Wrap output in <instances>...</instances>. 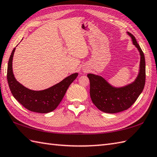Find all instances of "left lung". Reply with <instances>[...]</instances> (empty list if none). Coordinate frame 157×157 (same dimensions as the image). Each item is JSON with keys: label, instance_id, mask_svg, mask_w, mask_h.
Segmentation results:
<instances>
[{"label": "left lung", "instance_id": "left-lung-1", "mask_svg": "<svg viewBox=\"0 0 157 157\" xmlns=\"http://www.w3.org/2000/svg\"><path fill=\"white\" fill-rule=\"evenodd\" d=\"M132 39L133 44L140 55L138 74L134 82L120 87L111 85L102 76L88 73L90 94L92 102L101 111L116 113L129 109L140 95L144 88L146 79L145 57L135 37L127 32Z\"/></svg>", "mask_w": 157, "mask_h": 157}]
</instances>
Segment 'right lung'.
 Segmentation results:
<instances>
[{"label": "right lung", "mask_w": 157, "mask_h": 157, "mask_svg": "<svg viewBox=\"0 0 157 157\" xmlns=\"http://www.w3.org/2000/svg\"><path fill=\"white\" fill-rule=\"evenodd\" d=\"M15 51V48L10 56L7 67V81L13 96L20 104L32 112L47 113L54 111L61 102L67 90L76 79L78 73H73L47 89L33 90L17 81L13 74L12 67Z\"/></svg>", "instance_id": "add662e5"}]
</instances>
